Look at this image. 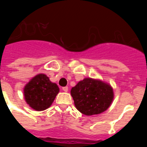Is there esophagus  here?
Returning <instances> with one entry per match:
<instances>
[{
  "instance_id": "1",
  "label": "esophagus",
  "mask_w": 147,
  "mask_h": 147,
  "mask_svg": "<svg viewBox=\"0 0 147 147\" xmlns=\"http://www.w3.org/2000/svg\"><path fill=\"white\" fill-rule=\"evenodd\" d=\"M62 90H64V92H67V90H68V87H67V86H64V87L62 88Z\"/></svg>"
}]
</instances>
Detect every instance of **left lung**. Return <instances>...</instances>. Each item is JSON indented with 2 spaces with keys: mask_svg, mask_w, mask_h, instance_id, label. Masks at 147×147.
Instances as JSON below:
<instances>
[{
  "mask_svg": "<svg viewBox=\"0 0 147 147\" xmlns=\"http://www.w3.org/2000/svg\"><path fill=\"white\" fill-rule=\"evenodd\" d=\"M76 108L86 116L98 115L107 110L114 98L110 84L101 80L85 78L71 90Z\"/></svg>",
  "mask_w": 147,
  "mask_h": 147,
  "instance_id": "obj_1",
  "label": "left lung"
}]
</instances>
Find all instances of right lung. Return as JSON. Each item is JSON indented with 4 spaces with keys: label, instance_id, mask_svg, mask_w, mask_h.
I'll return each instance as SVG.
<instances>
[{
    "label": "right lung",
    "instance_id": "add662e5",
    "mask_svg": "<svg viewBox=\"0 0 147 147\" xmlns=\"http://www.w3.org/2000/svg\"><path fill=\"white\" fill-rule=\"evenodd\" d=\"M60 91L57 83H52L45 74H38L24 88L25 101L30 108L43 111L50 107Z\"/></svg>",
    "mask_w": 147,
    "mask_h": 147
}]
</instances>
